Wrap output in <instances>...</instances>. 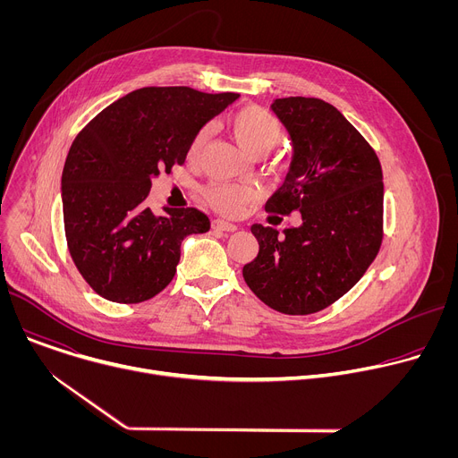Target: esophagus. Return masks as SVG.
Here are the masks:
<instances>
[{"label":"esophagus","mask_w":458,"mask_h":458,"mask_svg":"<svg viewBox=\"0 0 458 458\" xmlns=\"http://www.w3.org/2000/svg\"><path fill=\"white\" fill-rule=\"evenodd\" d=\"M212 228L214 230H221V232H235L237 225H233L230 221H225V219H214L212 221Z\"/></svg>","instance_id":"obj_1"}]
</instances>
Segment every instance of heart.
I'll return each mask as SVG.
<instances>
[{
	"label": "heart",
	"mask_w": 458,
	"mask_h": 458,
	"mask_svg": "<svg viewBox=\"0 0 458 458\" xmlns=\"http://www.w3.org/2000/svg\"><path fill=\"white\" fill-rule=\"evenodd\" d=\"M228 128L235 141L251 156L268 152L283 136L279 119L259 105H246L233 110L228 119ZM208 128L203 126L193 134L188 145V159L195 161L203 154L208 141ZM207 201L223 214H239L246 205L257 199V190L250 184L214 182L205 190Z\"/></svg>",
	"instance_id": "heart-1"
}]
</instances>
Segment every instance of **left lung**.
<instances>
[{
    "instance_id": "left-lung-1",
    "label": "left lung",
    "mask_w": 458,
    "mask_h": 458,
    "mask_svg": "<svg viewBox=\"0 0 458 458\" xmlns=\"http://www.w3.org/2000/svg\"><path fill=\"white\" fill-rule=\"evenodd\" d=\"M272 110L286 126L293 157L270 214L301 212L302 225H253L259 253L242 267L250 290L286 315L320 311L350 292L382 242V168L359 130L330 103L283 98Z\"/></svg>"
}]
</instances>
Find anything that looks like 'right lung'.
Returning <instances> with one entry per match:
<instances>
[{"label":"right lung","mask_w":458,"mask_h":458,"mask_svg":"<svg viewBox=\"0 0 458 458\" xmlns=\"http://www.w3.org/2000/svg\"><path fill=\"white\" fill-rule=\"evenodd\" d=\"M239 94L147 87L101 110L74 140L61 175L64 235L90 288L121 304L165 290L186 235L210 230L198 208L147 207L152 177L186 159L190 140Z\"/></svg>","instance_id":"obj_1"}]
</instances>
